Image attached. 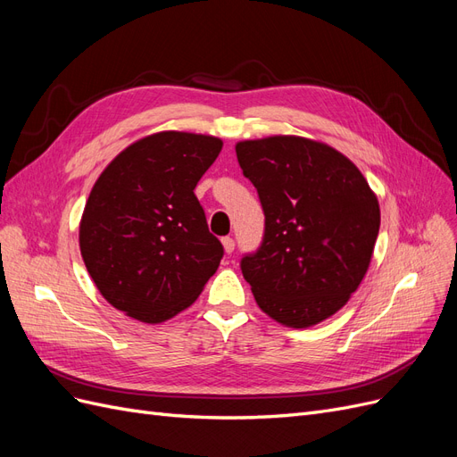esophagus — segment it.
Masks as SVG:
<instances>
[{
	"mask_svg": "<svg viewBox=\"0 0 457 457\" xmlns=\"http://www.w3.org/2000/svg\"><path fill=\"white\" fill-rule=\"evenodd\" d=\"M223 247H225V252L230 255V253L234 252V247H237V244H234V238L225 237V238H223Z\"/></svg>",
	"mask_w": 457,
	"mask_h": 457,
	"instance_id": "34e87169",
	"label": "esophagus"
}]
</instances>
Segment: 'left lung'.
Returning a JSON list of instances; mask_svg holds the SVG:
<instances>
[{"label":"left lung","instance_id":"left-lung-1","mask_svg":"<svg viewBox=\"0 0 457 457\" xmlns=\"http://www.w3.org/2000/svg\"><path fill=\"white\" fill-rule=\"evenodd\" d=\"M257 188L265 230L240 269L274 320L307 328L361 286L379 234V204L356 165L328 145L269 137L237 145Z\"/></svg>","mask_w":457,"mask_h":457}]
</instances>
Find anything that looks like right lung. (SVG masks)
I'll return each mask as SVG.
<instances>
[{"instance_id":"obj_1","label":"right lung","mask_w":457,"mask_h":457,"mask_svg":"<svg viewBox=\"0 0 457 457\" xmlns=\"http://www.w3.org/2000/svg\"><path fill=\"white\" fill-rule=\"evenodd\" d=\"M220 148L215 137L163 131L128 146L96 179L79 250L110 305L156 324L196 301L225 255L195 195Z\"/></svg>"}]
</instances>
